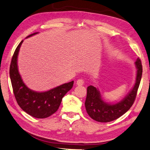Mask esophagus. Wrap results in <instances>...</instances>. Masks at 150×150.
I'll list each match as a JSON object with an SVG mask.
<instances>
[{
	"instance_id": "esophagus-1",
	"label": "esophagus",
	"mask_w": 150,
	"mask_h": 150,
	"mask_svg": "<svg viewBox=\"0 0 150 150\" xmlns=\"http://www.w3.org/2000/svg\"><path fill=\"white\" fill-rule=\"evenodd\" d=\"M84 80L83 79H78L76 81V84L78 86H82L84 84Z\"/></svg>"
}]
</instances>
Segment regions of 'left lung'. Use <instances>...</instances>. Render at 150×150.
Masks as SVG:
<instances>
[{"mask_svg":"<svg viewBox=\"0 0 150 150\" xmlns=\"http://www.w3.org/2000/svg\"><path fill=\"white\" fill-rule=\"evenodd\" d=\"M135 64L137 69L136 82L128 94L119 102L114 104L105 102L96 88L93 86L87 88L85 107L91 118L99 122H109L117 119L128 111L136 99L142 75V65L139 58H137Z\"/></svg>","mask_w":150,"mask_h":150,"instance_id":"8db88e82","label":"left lung"}]
</instances>
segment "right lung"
I'll list each match as a JSON object with an SVG mask.
<instances>
[{"instance_id": "obj_1", "label": "right lung", "mask_w": 150, "mask_h": 150, "mask_svg": "<svg viewBox=\"0 0 150 150\" xmlns=\"http://www.w3.org/2000/svg\"><path fill=\"white\" fill-rule=\"evenodd\" d=\"M33 33L26 38L37 34ZM23 40L17 46L12 58L10 66V78L16 100L21 109L36 118H46L57 111L62 98L74 84V81L62 84L50 90L42 92L33 91L26 86L20 75L17 58Z\"/></svg>"}]
</instances>
